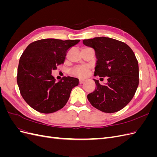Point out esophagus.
Listing matches in <instances>:
<instances>
[{"instance_id":"esophagus-1","label":"esophagus","mask_w":157,"mask_h":157,"mask_svg":"<svg viewBox=\"0 0 157 157\" xmlns=\"http://www.w3.org/2000/svg\"><path fill=\"white\" fill-rule=\"evenodd\" d=\"M84 82H85V80H84V79H79V83H80V84H83Z\"/></svg>"}]
</instances>
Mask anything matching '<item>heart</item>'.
Masks as SVG:
<instances>
[{"label":"heart","mask_w":157,"mask_h":157,"mask_svg":"<svg viewBox=\"0 0 157 157\" xmlns=\"http://www.w3.org/2000/svg\"><path fill=\"white\" fill-rule=\"evenodd\" d=\"M89 69L88 65H81L73 69L71 71V73L78 77H84L88 74Z\"/></svg>","instance_id":"b5f03b06"}]
</instances>
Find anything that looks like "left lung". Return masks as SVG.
<instances>
[{"mask_svg":"<svg viewBox=\"0 0 157 157\" xmlns=\"http://www.w3.org/2000/svg\"><path fill=\"white\" fill-rule=\"evenodd\" d=\"M83 44L96 52L94 75L108 77L105 86L94 79L96 87L87 96L88 101L104 113L121 110L132 100L139 84V66L134 52L124 42L105 36L83 40Z\"/></svg>","mask_w":157,"mask_h":157,"instance_id":"obj_1","label":"left lung"}]
</instances>
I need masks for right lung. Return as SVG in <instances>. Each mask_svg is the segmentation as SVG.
I'll list each match as a JSON object with an SVG mask.
<instances>
[{"instance_id":"obj_1","label":"right lung","mask_w":157,"mask_h":157,"mask_svg":"<svg viewBox=\"0 0 157 157\" xmlns=\"http://www.w3.org/2000/svg\"><path fill=\"white\" fill-rule=\"evenodd\" d=\"M80 40L41 39L32 42L20 57L17 82L21 96L35 110L52 113L67 103L72 89L78 86V79L63 77L59 81L52 71L63 64L69 48Z\"/></svg>"}]
</instances>
